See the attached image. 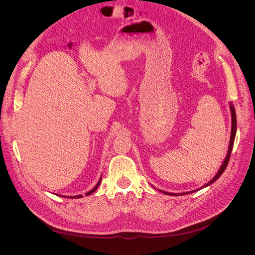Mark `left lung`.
<instances>
[{
	"mask_svg": "<svg viewBox=\"0 0 255 255\" xmlns=\"http://www.w3.org/2000/svg\"><path fill=\"white\" fill-rule=\"evenodd\" d=\"M230 110H231V115H232V128H231V137H230V142H229V149H228V153H227V156L225 158V160H223L222 165L220 166L218 172L215 174V176L213 177V179L207 182L205 185H203L202 187H200L198 189H195L192 191H187V192H180V194H173V192H167V191H163V190H159L160 192H163V194L165 195H169V196H182V195H187V194H190V192H195V191H198L200 189H202L206 186H210L211 184H213L216 180H218V177H220V175L223 173V171L226 170V168L229 164V160H230V156H231V152H232V149H233V144H234V139H235V135H236V113H235V109L234 106L232 104V102H230Z\"/></svg>",
	"mask_w": 255,
	"mask_h": 255,
	"instance_id": "1",
	"label": "left lung"
}]
</instances>
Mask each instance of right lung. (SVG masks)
<instances>
[{
  "mask_svg": "<svg viewBox=\"0 0 255 255\" xmlns=\"http://www.w3.org/2000/svg\"><path fill=\"white\" fill-rule=\"evenodd\" d=\"M101 181H102V179H101V177H100V180H99V182L97 183L96 186H95L94 188H92L91 190H89L88 192H86V196H89V195H91V194H94V192H95V191L98 189L99 185H100V183H101ZM82 197H83V195H78V196H70V197L67 196L66 198H71V199H75V198H82Z\"/></svg>",
  "mask_w": 255,
  "mask_h": 255,
  "instance_id": "right-lung-1",
  "label": "right lung"
}]
</instances>
